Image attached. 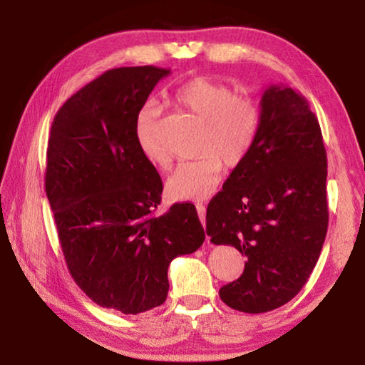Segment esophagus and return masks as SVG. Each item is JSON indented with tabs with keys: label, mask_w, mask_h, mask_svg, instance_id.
I'll list each match as a JSON object with an SVG mask.
<instances>
[{
	"label": "esophagus",
	"mask_w": 365,
	"mask_h": 365,
	"mask_svg": "<svg viewBox=\"0 0 365 365\" xmlns=\"http://www.w3.org/2000/svg\"><path fill=\"white\" fill-rule=\"evenodd\" d=\"M196 211H197V217H200L201 224L206 227V207L202 205H196Z\"/></svg>",
	"instance_id": "1"
}]
</instances>
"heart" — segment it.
Instances as JSON below:
<instances>
[{
    "label": "heart",
    "mask_w": 365,
    "mask_h": 365,
    "mask_svg": "<svg viewBox=\"0 0 365 365\" xmlns=\"http://www.w3.org/2000/svg\"><path fill=\"white\" fill-rule=\"evenodd\" d=\"M175 101L205 123L201 158L182 163L168 180V193L174 200L200 201L219 187L222 170L235 169L248 158L261 127V109L250 96L237 95L225 83L209 77H195L175 93ZM158 109L146 106L138 114L137 141L151 164L168 168L169 154L158 122Z\"/></svg>",
    "instance_id": "b5f03b06"
}]
</instances>
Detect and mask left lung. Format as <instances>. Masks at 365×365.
Here are the masks:
<instances>
[{
  "instance_id": "obj_1",
  "label": "left lung",
  "mask_w": 365,
  "mask_h": 365,
  "mask_svg": "<svg viewBox=\"0 0 365 365\" xmlns=\"http://www.w3.org/2000/svg\"><path fill=\"white\" fill-rule=\"evenodd\" d=\"M329 227L327 154L316 114L287 85L261 98V127L248 158L207 206L206 233L248 261L220 288L235 311L259 314L287 304L316 267Z\"/></svg>"
}]
</instances>
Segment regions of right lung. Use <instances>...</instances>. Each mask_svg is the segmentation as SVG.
<instances>
[{
    "mask_svg": "<svg viewBox=\"0 0 365 365\" xmlns=\"http://www.w3.org/2000/svg\"><path fill=\"white\" fill-rule=\"evenodd\" d=\"M169 69L119 67L54 117L45 188L72 279L96 304L140 314L168 298L172 259L195 252L205 228L191 202L156 215L163 180L141 153V108Z\"/></svg>",
    "mask_w": 365,
    "mask_h": 365,
    "instance_id": "obj_1",
    "label": "right lung"
}]
</instances>
